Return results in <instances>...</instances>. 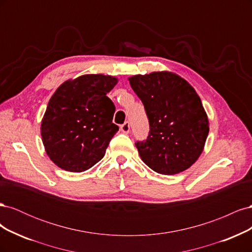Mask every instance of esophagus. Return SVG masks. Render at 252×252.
Masks as SVG:
<instances>
[{"label": "esophagus", "mask_w": 252, "mask_h": 252, "mask_svg": "<svg viewBox=\"0 0 252 252\" xmlns=\"http://www.w3.org/2000/svg\"><path fill=\"white\" fill-rule=\"evenodd\" d=\"M121 131L124 132V133H128L129 130H130V124H129V122H125L123 125H121Z\"/></svg>", "instance_id": "34e87169"}]
</instances>
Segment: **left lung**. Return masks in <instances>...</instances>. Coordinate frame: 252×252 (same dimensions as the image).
Returning a JSON list of instances; mask_svg holds the SVG:
<instances>
[{"mask_svg": "<svg viewBox=\"0 0 252 252\" xmlns=\"http://www.w3.org/2000/svg\"><path fill=\"white\" fill-rule=\"evenodd\" d=\"M129 83L149 121L147 139L135 143L143 162L167 175L188 169L201 156L209 132L200 96L187 81L168 71L133 75Z\"/></svg>", "mask_w": 252, "mask_h": 252, "instance_id": "obj_1", "label": "left lung"}]
</instances>
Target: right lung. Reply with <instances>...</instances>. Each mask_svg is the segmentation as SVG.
I'll return each instance as SVG.
<instances>
[{
  "instance_id": "1",
  "label": "right lung",
  "mask_w": 252,
  "mask_h": 252,
  "mask_svg": "<svg viewBox=\"0 0 252 252\" xmlns=\"http://www.w3.org/2000/svg\"><path fill=\"white\" fill-rule=\"evenodd\" d=\"M110 75L86 74L63 83L47 105L41 126L48 157L60 168L82 172L104 158L119 130L116 106L106 95L117 85Z\"/></svg>"
}]
</instances>
